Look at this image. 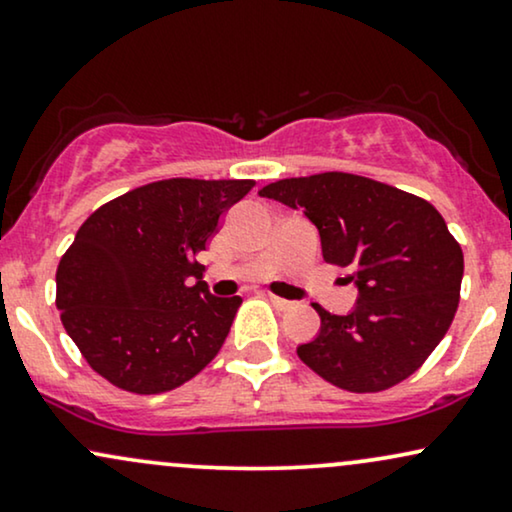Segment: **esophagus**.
<instances>
[{
	"instance_id": "34e87169",
	"label": "esophagus",
	"mask_w": 512,
	"mask_h": 512,
	"mask_svg": "<svg viewBox=\"0 0 512 512\" xmlns=\"http://www.w3.org/2000/svg\"><path fill=\"white\" fill-rule=\"evenodd\" d=\"M268 301L273 304L277 311H287V308H292V301L282 299V296H275V294H268Z\"/></svg>"
}]
</instances>
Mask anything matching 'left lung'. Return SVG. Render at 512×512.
Returning a JSON list of instances; mask_svg holds the SVG:
<instances>
[{
  "instance_id": "obj_1",
  "label": "left lung",
  "mask_w": 512,
  "mask_h": 512,
  "mask_svg": "<svg viewBox=\"0 0 512 512\" xmlns=\"http://www.w3.org/2000/svg\"><path fill=\"white\" fill-rule=\"evenodd\" d=\"M318 227L323 258L358 292L349 315H320L296 346L308 368L346 391L394 387L449 332L463 282V251L430 201L351 173L287 178L258 189Z\"/></svg>"
}]
</instances>
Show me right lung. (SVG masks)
Listing matches in <instances>:
<instances>
[{
  "instance_id": "1",
  "label": "right lung",
  "mask_w": 512,
  "mask_h": 512,
  "mask_svg": "<svg viewBox=\"0 0 512 512\" xmlns=\"http://www.w3.org/2000/svg\"><path fill=\"white\" fill-rule=\"evenodd\" d=\"M251 187L159 180L80 225L56 270V308L92 370L125 391L161 394L216 358L242 299L208 292L192 258Z\"/></svg>"
}]
</instances>
